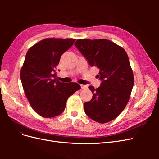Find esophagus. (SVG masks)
I'll use <instances>...</instances> for the list:
<instances>
[{
	"mask_svg": "<svg viewBox=\"0 0 159 159\" xmlns=\"http://www.w3.org/2000/svg\"><path fill=\"white\" fill-rule=\"evenodd\" d=\"M81 89H87L88 86L87 85H81Z\"/></svg>",
	"mask_w": 159,
	"mask_h": 159,
	"instance_id": "esophagus-1",
	"label": "esophagus"
}]
</instances>
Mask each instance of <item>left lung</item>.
<instances>
[{"mask_svg":"<svg viewBox=\"0 0 159 159\" xmlns=\"http://www.w3.org/2000/svg\"><path fill=\"white\" fill-rule=\"evenodd\" d=\"M91 67L99 69V88L89 86L93 98L84 105L85 114L99 123L115 119L130 99L134 85L129 57L122 47L106 39H79L74 44Z\"/></svg>","mask_w":159,"mask_h":159,"instance_id":"left-lung-1","label":"left lung"}]
</instances>
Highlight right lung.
<instances>
[{"label":"right lung","mask_w":159,"mask_h":159,"mask_svg":"<svg viewBox=\"0 0 159 159\" xmlns=\"http://www.w3.org/2000/svg\"><path fill=\"white\" fill-rule=\"evenodd\" d=\"M75 41L73 38H46L26 53L20 71L22 85L31 107L43 117L60 115L70 96L81 88L77 83H61L56 78L61 55Z\"/></svg>","instance_id":"obj_1"}]
</instances>
